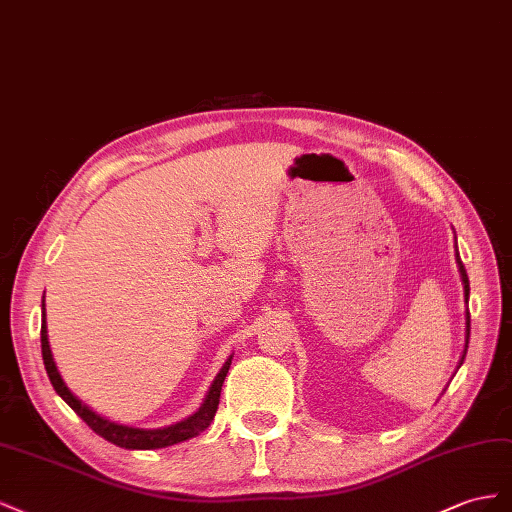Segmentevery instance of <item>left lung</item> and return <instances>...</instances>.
Returning <instances> with one entry per match:
<instances>
[{"label": "left lung", "instance_id": "obj_1", "mask_svg": "<svg viewBox=\"0 0 512 512\" xmlns=\"http://www.w3.org/2000/svg\"><path fill=\"white\" fill-rule=\"evenodd\" d=\"M457 264H459L463 291H465V302H467V298H470V281H467V272H465V266L461 264V259H459V251H457ZM467 339H470V311H467V317H465V349H463V358L467 354ZM463 358H461V364H463Z\"/></svg>", "mask_w": 512, "mask_h": 512}]
</instances>
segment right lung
Listing matches in <instances>:
<instances>
[{
	"instance_id": "right-lung-1",
	"label": "right lung",
	"mask_w": 512,
	"mask_h": 512,
	"mask_svg": "<svg viewBox=\"0 0 512 512\" xmlns=\"http://www.w3.org/2000/svg\"><path fill=\"white\" fill-rule=\"evenodd\" d=\"M42 311H45V300H42ZM40 343H42V360H45V369L47 375L51 379V384L55 388V392L75 410L87 427H90L94 433H98L100 437H105L107 442L120 446V448H128V450H152V448H165V446H173L184 440H191V437L199 435L201 431H206L210 427V422L216 416L218 410V401H221V390H223V382L229 371L231 358L223 364L221 373L216 375L214 384L210 386V392L206 401L199 407V410L178 425H171L165 429H154V431H145V429H133V427H124V425H115V422H109L102 416H98L96 412H92L90 407L83 405L75 394H72L66 384L62 382L60 373H57V367L51 356V347H49V339H47V326H45V313H42V328H40Z\"/></svg>"
}]
</instances>
